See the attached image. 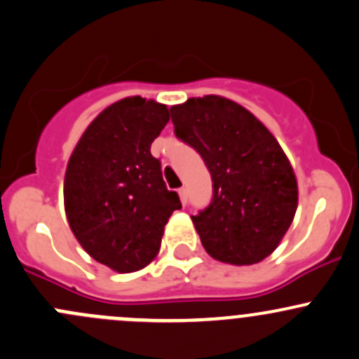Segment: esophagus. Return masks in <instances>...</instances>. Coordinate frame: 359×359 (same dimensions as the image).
Returning <instances> with one entry per match:
<instances>
[{
  "label": "esophagus",
  "instance_id": "1",
  "mask_svg": "<svg viewBox=\"0 0 359 359\" xmlns=\"http://www.w3.org/2000/svg\"><path fill=\"white\" fill-rule=\"evenodd\" d=\"M178 195H180V198H181V204H183V207L187 205V190H184V188H180L178 190Z\"/></svg>",
  "mask_w": 359,
  "mask_h": 359
}]
</instances>
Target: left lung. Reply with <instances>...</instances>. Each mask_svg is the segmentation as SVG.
<instances>
[{
    "mask_svg": "<svg viewBox=\"0 0 359 359\" xmlns=\"http://www.w3.org/2000/svg\"><path fill=\"white\" fill-rule=\"evenodd\" d=\"M171 117L176 136L202 155L212 176V202L191 216L207 254L235 266L273 254L299 202L297 178L275 136L219 95L172 105Z\"/></svg>",
    "mask_w": 359,
    "mask_h": 359,
    "instance_id": "8db88e82",
    "label": "left lung"
}]
</instances>
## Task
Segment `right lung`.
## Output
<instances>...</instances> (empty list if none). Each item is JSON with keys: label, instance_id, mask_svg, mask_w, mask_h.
Instances as JSON below:
<instances>
[{"label": "right lung", "instance_id": "add662e5", "mask_svg": "<svg viewBox=\"0 0 359 359\" xmlns=\"http://www.w3.org/2000/svg\"><path fill=\"white\" fill-rule=\"evenodd\" d=\"M169 123L164 103L128 97L98 114L67 162L64 205L77 242L112 271L149 266L181 202L150 145Z\"/></svg>", "mask_w": 359, "mask_h": 359}]
</instances>
